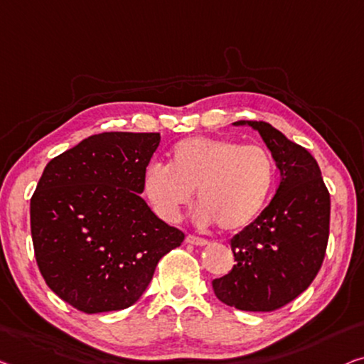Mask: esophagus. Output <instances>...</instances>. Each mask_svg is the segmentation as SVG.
<instances>
[{
    "mask_svg": "<svg viewBox=\"0 0 364 364\" xmlns=\"http://www.w3.org/2000/svg\"><path fill=\"white\" fill-rule=\"evenodd\" d=\"M186 243H189V245H196V247H204L208 245V240L205 238H200V237H196V235H188L186 237Z\"/></svg>",
    "mask_w": 364,
    "mask_h": 364,
    "instance_id": "esophagus-1",
    "label": "esophagus"
}]
</instances>
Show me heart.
I'll list each match as a JSON object with an SVG mask.
<instances>
[{
    "mask_svg": "<svg viewBox=\"0 0 364 364\" xmlns=\"http://www.w3.org/2000/svg\"><path fill=\"white\" fill-rule=\"evenodd\" d=\"M276 180L269 151L222 137H188L170 151V164L145 170V193L156 213L176 222L196 193L200 224L215 222L225 232L245 229L267 204Z\"/></svg>",
    "mask_w": 364,
    "mask_h": 364,
    "instance_id": "heart-1",
    "label": "heart"
}]
</instances>
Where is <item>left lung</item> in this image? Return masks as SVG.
I'll return each mask as SVG.
<instances>
[{
    "mask_svg": "<svg viewBox=\"0 0 364 364\" xmlns=\"http://www.w3.org/2000/svg\"><path fill=\"white\" fill-rule=\"evenodd\" d=\"M262 135L281 181L262 214L230 240L235 264L213 281L217 299L248 312H271L302 294L322 267L330 194L309 151L263 121H237Z\"/></svg>",
    "mask_w": 364,
    "mask_h": 364,
    "instance_id": "8db88e82",
    "label": "left lung"
}]
</instances>
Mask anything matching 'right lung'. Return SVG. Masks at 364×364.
Returning <instances> with one entry per match:
<instances>
[{
    "label": "right lung",
    "instance_id": "obj_1",
    "mask_svg": "<svg viewBox=\"0 0 364 364\" xmlns=\"http://www.w3.org/2000/svg\"><path fill=\"white\" fill-rule=\"evenodd\" d=\"M156 132H102L50 160L31 199V234L47 286L86 314L140 299L184 234L159 219L144 176Z\"/></svg>",
    "mask_w": 364,
    "mask_h": 364
}]
</instances>
